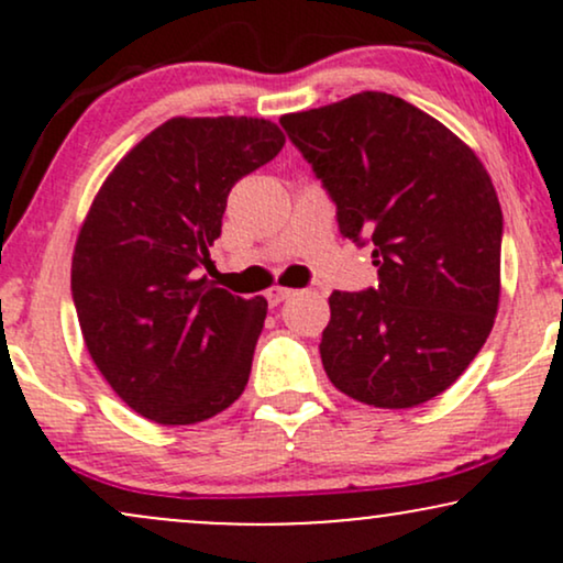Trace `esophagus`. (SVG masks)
<instances>
[{
    "mask_svg": "<svg viewBox=\"0 0 563 563\" xmlns=\"http://www.w3.org/2000/svg\"><path fill=\"white\" fill-rule=\"evenodd\" d=\"M290 296H294V290H290V288H283V286H275V288H269V290H267V301H269V307H277V303H283L286 299H290Z\"/></svg>",
    "mask_w": 563,
    "mask_h": 563,
    "instance_id": "34e87169",
    "label": "esophagus"
}]
</instances>
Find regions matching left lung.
Masks as SVG:
<instances>
[{
	"instance_id": "left-lung-1",
	"label": "left lung",
	"mask_w": 563,
	"mask_h": 563,
	"mask_svg": "<svg viewBox=\"0 0 563 563\" xmlns=\"http://www.w3.org/2000/svg\"><path fill=\"white\" fill-rule=\"evenodd\" d=\"M335 203L341 235L373 245L378 286L333 290L320 357L335 389L416 407L461 378L500 299V200L474 151L421 108L360 92L280 119Z\"/></svg>"
}]
</instances>
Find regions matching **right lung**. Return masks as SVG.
I'll list each match as a JSON object with an SVG mask.
<instances>
[{"mask_svg":"<svg viewBox=\"0 0 563 563\" xmlns=\"http://www.w3.org/2000/svg\"><path fill=\"white\" fill-rule=\"evenodd\" d=\"M283 145L264 119H172L97 192L70 294L97 371L140 416L206 421L249 384L267 301L232 296L200 273L211 267L232 185Z\"/></svg>","mask_w":563,"mask_h":563,"instance_id":"obj_1","label":"right lung"}]
</instances>
